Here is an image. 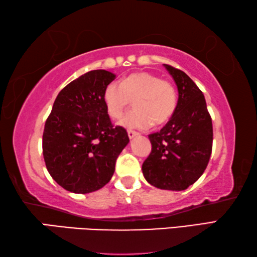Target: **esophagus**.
Masks as SVG:
<instances>
[{
    "label": "esophagus",
    "mask_w": 257,
    "mask_h": 257,
    "mask_svg": "<svg viewBox=\"0 0 257 257\" xmlns=\"http://www.w3.org/2000/svg\"><path fill=\"white\" fill-rule=\"evenodd\" d=\"M138 133L137 132H135V130H128V136H129V138L130 139H133L134 137H136V136H138Z\"/></svg>",
    "instance_id": "34e87169"
}]
</instances>
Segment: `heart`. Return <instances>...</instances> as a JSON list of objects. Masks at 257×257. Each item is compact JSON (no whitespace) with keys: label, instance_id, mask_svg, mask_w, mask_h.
<instances>
[{"label":"heart","instance_id":"b5f03b06","mask_svg":"<svg viewBox=\"0 0 257 257\" xmlns=\"http://www.w3.org/2000/svg\"><path fill=\"white\" fill-rule=\"evenodd\" d=\"M132 101L135 108L121 120V125L146 129L171 119L177 107V89L154 73L137 72L125 77L121 85L108 84L103 92L104 105L112 119L121 118Z\"/></svg>","mask_w":257,"mask_h":257}]
</instances>
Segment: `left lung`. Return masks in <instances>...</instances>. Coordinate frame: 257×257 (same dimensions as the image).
<instances>
[{
    "label": "left lung",
    "instance_id": "left-lung-1",
    "mask_svg": "<svg viewBox=\"0 0 257 257\" xmlns=\"http://www.w3.org/2000/svg\"><path fill=\"white\" fill-rule=\"evenodd\" d=\"M178 87L176 111L158 133L149 135L152 151L142 170L160 189L185 190L203 175L210 161L213 127L205 97L184 71L164 64Z\"/></svg>",
    "mask_w": 257,
    "mask_h": 257
}]
</instances>
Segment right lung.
Listing matches in <instances>:
<instances>
[{
	"instance_id": "right-lung-1",
	"label": "right lung",
	"mask_w": 257,
	"mask_h": 257,
	"mask_svg": "<svg viewBox=\"0 0 257 257\" xmlns=\"http://www.w3.org/2000/svg\"><path fill=\"white\" fill-rule=\"evenodd\" d=\"M115 75L92 70L56 96L43 133V155L51 177L68 191L101 189L114 173L115 161L129 143L125 129L113 127L103 92Z\"/></svg>"
}]
</instances>
